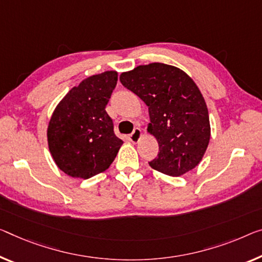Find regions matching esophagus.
Masks as SVG:
<instances>
[{
    "mask_svg": "<svg viewBox=\"0 0 262 262\" xmlns=\"http://www.w3.org/2000/svg\"><path fill=\"white\" fill-rule=\"evenodd\" d=\"M140 138H142V130H140L139 127H136L134 132H132V134L128 136V139H130V142L135 143V144L138 143Z\"/></svg>",
    "mask_w": 262,
    "mask_h": 262,
    "instance_id": "esophagus-1",
    "label": "esophagus"
}]
</instances>
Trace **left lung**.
Instances as JSON below:
<instances>
[{"instance_id": "obj_1", "label": "left lung", "mask_w": 262, "mask_h": 262, "mask_svg": "<svg viewBox=\"0 0 262 262\" xmlns=\"http://www.w3.org/2000/svg\"><path fill=\"white\" fill-rule=\"evenodd\" d=\"M119 80L148 106L147 131L159 144L150 166L171 177L193 170L211 137L206 103L193 79L179 68L151 63L123 72Z\"/></svg>"}]
</instances>
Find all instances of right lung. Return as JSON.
<instances>
[{"label": "right lung", "instance_id": "right-lung-1", "mask_svg": "<svg viewBox=\"0 0 262 262\" xmlns=\"http://www.w3.org/2000/svg\"><path fill=\"white\" fill-rule=\"evenodd\" d=\"M117 79V71L90 76L56 106L48 125V145L66 174L89 179L107 170L117 156L123 140L115 135L105 111Z\"/></svg>", "mask_w": 262, "mask_h": 262}]
</instances>
